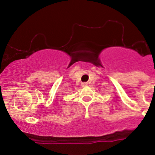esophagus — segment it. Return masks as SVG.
Returning a JSON list of instances; mask_svg holds the SVG:
<instances>
[{
    "label": "esophagus",
    "instance_id": "34e87169",
    "mask_svg": "<svg viewBox=\"0 0 155 155\" xmlns=\"http://www.w3.org/2000/svg\"><path fill=\"white\" fill-rule=\"evenodd\" d=\"M87 84H88L87 83V82H84V83L81 84V86H82V87H86V86H87Z\"/></svg>",
    "mask_w": 155,
    "mask_h": 155
}]
</instances>
